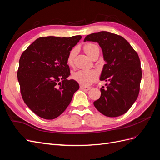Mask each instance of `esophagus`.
Masks as SVG:
<instances>
[{"instance_id": "34e87169", "label": "esophagus", "mask_w": 160, "mask_h": 160, "mask_svg": "<svg viewBox=\"0 0 160 160\" xmlns=\"http://www.w3.org/2000/svg\"><path fill=\"white\" fill-rule=\"evenodd\" d=\"M80 88L82 90H85V91H88L90 89V88H88V87H85L83 85H80Z\"/></svg>"}]
</instances>
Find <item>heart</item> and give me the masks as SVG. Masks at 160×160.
<instances>
[{"mask_svg":"<svg viewBox=\"0 0 160 160\" xmlns=\"http://www.w3.org/2000/svg\"><path fill=\"white\" fill-rule=\"evenodd\" d=\"M84 51L86 54L91 58L94 53L99 51V47L93 43H87L85 45ZM76 54V49H72L69 52L67 57V63L69 66H72L74 64V59ZM74 80L78 82L83 86H89L92 84L98 79V73L94 70H79L75 72L72 75Z\"/></svg>","mask_w":160,"mask_h":160,"instance_id":"obj_1","label":"heart"}]
</instances>
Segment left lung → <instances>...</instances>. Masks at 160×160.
<instances>
[{
    "mask_svg": "<svg viewBox=\"0 0 160 160\" xmlns=\"http://www.w3.org/2000/svg\"><path fill=\"white\" fill-rule=\"evenodd\" d=\"M86 41L99 43L106 61L100 80L109 81L105 89H101V97L94 106L110 118L125 113L139 93L142 71L137 52L123 37L107 31L90 34Z\"/></svg>",
    "mask_w": 160,
    "mask_h": 160,
    "instance_id": "left-lung-1",
    "label": "left lung"
}]
</instances>
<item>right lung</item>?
<instances>
[{
    "label": "right lung",
    "mask_w": 160,
    "mask_h": 160,
    "mask_svg": "<svg viewBox=\"0 0 160 160\" xmlns=\"http://www.w3.org/2000/svg\"><path fill=\"white\" fill-rule=\"evenodd\" d=\"M81 38V35L40 37L22 53L17 71L21 96L40 118L59 117L79 89L77 81L67 79L70 75L67 57Z\"/></svg>",
    "instance_id": "add662e5"
}]
</instances>
